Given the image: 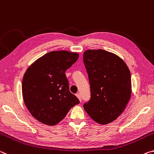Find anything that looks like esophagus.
I'll use <instances>...</instances> for the list:
<instances>
[{
    "label": "esophagus",
    "instance_id": "esophagus-1",
    "mask_svg": "<svg viewBox=\"0 0 154 154\" xmlns=\"http://www.w3.org/2000/svg\"><path fill=\"white\" fill-rule=\"evenodd\" d=\"M75 95H76V97L78 98H79V100H80V102H81L82 100H81V96H80V94H77Z\"/></svg>",
    "mask_w": 154,
    "mask_h": 154
}]
</instances>
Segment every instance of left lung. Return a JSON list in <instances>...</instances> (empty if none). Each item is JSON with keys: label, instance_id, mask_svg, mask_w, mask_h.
Listing matches in <instances>:
<instances>
[{"label": "left lung", "instance_id": "8db88e82", "mask_svg": "<svg viewBox=\"0 0 154 154\" xmlns=\"http://www.w3.org/2000/svg\"><path fill=\"white\" fill-rule=\"evenodd\" d=\"M91 89V99L83 105L100 124L115 120L125 110L132 94L131 74L117 55L104 50H87L83 54Z\"/></svg>", "mask_w": 154, "mask_h": 154}]
</instances>
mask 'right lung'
<instances>
[{
    "label": "right lung",
    "mask_w": 154,
    "mask_h": 154,
    "mask_svg": "<svg viewBox=\"0 0 154 154\" xmlns=\"http://www.w3.org/2000/svg\"><path fill=\"white\" fill-rule=\"evenodd\" d=\"M79 57L76 52L67 50L52 51L26 69L22 79V96L27 109L39 122L56 125L80 103L69 91L65 74Z\"/></svg>",
    "instance_id": "1"
}]
</instances>
